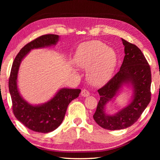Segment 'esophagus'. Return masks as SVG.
Here are the masks:
<instances>
[{
  "label": "esophagus",
  "mask_w": 160,
  "mask_h": 160,
  "mask_svg": "<svg viewBox=\"0 0 160 160\" xmlns=\"http://www.w3.org/2000/svg\"><path fill=\"white\" fill-rule=\"evenodd\" d=\"M81 95H82L83 97H87L90 95V92L88 90L84 89L82 90V91H81Z\"/></svg>",
  "instance_id": "34e87169"
}]
</instances>
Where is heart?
<instances>
[{
	"label": "heart",
	"instance_id": "obj_1",
	"mask_svg": "<svg viewBox=\"0 0 160 160\" xmlns=\"http://www.w3.org/2000/svg\"><path fill=\"white\" fill-rule=\"evenodd\" d=\"M117 61L115 51L98 40L82 44L75 56L78 66L88 69L87 78L96 86L102 85L109 80Z\"/></svg>",
	"mask_w": 160,
	"mask_h": 160
}]
</instances>
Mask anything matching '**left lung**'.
I'll return each mask as SVG.
<instances>
[{
    "instance_id": "8db88e82",
    "label": "left lung",
    "mask_w": 160,
    "mask_h": 160,
    "mask_svg": "<svg viewBox=\"0 0 160 160\" xmlns=\"http://www.w3.org/2000/svg\"><path fill=\"white\" fill-rule=\"evenodd\" d=\"M125 56L120 69L108 82L98 90L100 98L93 119L107 130H120L136 122L151 101V72L142 51L122 38ZM130 83L134 89V99L128 106L113 116L105 113L106 104L112 99L124 83Z\"/></svg>"
}]
</instances>
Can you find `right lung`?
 <instances>
[{"instance_id": "1", "label": "right lung", "mask_w": 160, "mask_h": 160, "mask_svg": "<svg viewBox=\"0 0 160 160\" xmlns=\"http://www.w3.org/2000/svg\"><path fill=\"white\" fill-rule=\"evenodd\" d=\"M59 36L55 34L42 35L27 44L17 54L12 67L9 79V90L12 101V110L17 120L30 130L47 132L55 130L62 123L68 105L76 99L80 89H61L52 100L41 105H32L23 99L17 87V76L23 58L33 49L56 45Z\"/></svg>"}]
</instances>
